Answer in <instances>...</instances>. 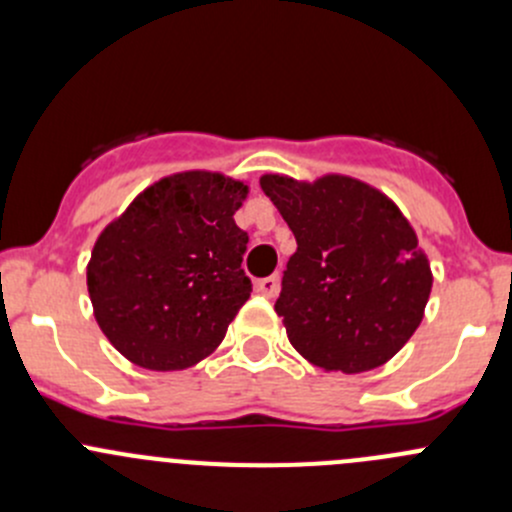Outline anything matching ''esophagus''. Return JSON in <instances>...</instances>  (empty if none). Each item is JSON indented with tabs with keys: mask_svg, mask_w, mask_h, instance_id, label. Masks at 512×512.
I'll return each mask as SVG.
<instances>
[{
	"mask_svg": "<svg viewBox=\"0 0 512 512\" xmlns=\"http://www.w3.org/2000/svg\"><path fill=\"white\" fill-rule=\"evenodd\" d=\"M255 289L260 294H265V297H275L277 289H280V277H277V275L262 277V280L255 282Z\"/></svg>",
	"mask_w": 512,
	"mask_h": 512,
	"instance_id": "obj_1",
	"label": "esophagus"
}]
</instances>
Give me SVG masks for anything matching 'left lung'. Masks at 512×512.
I'll use <instances>...</instances> for the list:
<instances>
[{
    "label": "left lung",
    "mask_w": 512,
    "mask_h": 512,
    "mask_svg": "<svg viewBox=\"0 0 512 512\" xmlns=\"http://www.w3.org/2000/svg\"><path fill=\"white\" fill-rule=\"evenodd\" d=\"M260 185L297 240L275 302L292 347L324 371L386 364L421 324L433 285L414 227L347 175H262Z\"/></svg>",
    "instance_id": "obj_1"
}]
</instances>
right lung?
Listing matches in <instances>:
<instances>
[{
  "instance_id": "add662e5",
  "label": "right lung",
  "mask_w": 512,
  "mask_h": 512,
  "mask_svg": "<svg viewBox=\"0 0 512 512\" xmlns=\"http://www.w3.org/2000/svg\"><path fill=\"white\" fill-rule=\"evenodd\" d=\"M245 198L240 180L175 173L98 235L86 285L98 327L128 361L180 371L218 349L252 292L250 237L232 218Z\"/></svg>"
}]
</instances>
